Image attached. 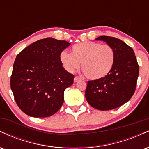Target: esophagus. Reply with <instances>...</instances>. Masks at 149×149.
Masks as SVG:
<instances>
[{"label":"esophagus","instance_id":"1","mask_svg":"<svg viewBox=\"0 0 149 149\" xmlns=\"http://www.w3.org/2000/svg\"><path fill=\"white\" fill-rule=\"evenodd\" d=\"M80 80H81V78H80V77H78V76H76L74 78V82H75V83H76V82L79 81Z\"/></svg>","mask_w":149,"mask_h":149}]
</instances>
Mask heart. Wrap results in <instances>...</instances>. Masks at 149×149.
<instances>
[{
  "instance_id": "obj_1",
  "label": "heart",
  "mask_w": 149,
  "mask_h": 149,
  "mask_svg": "<svg viewBox=\"0 0 149 149\" xmlns=\"http://www.w3.org/2000/svg\"><path fill=\"white\" fill-rule=\"evenodd\" d=\"M59 59L68 72H74L81 63L82 71L85 76L89 79L98 80L111 71L115 55L111 46L88 41L73 45L71 53L62 51Z\"/></svg>"
}]
</instances>
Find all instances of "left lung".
<instances>
[{"mask_svg":"<svg viewBox=\"0 0 149 149\" xmlns=\"http://www.w3.org/2000/svg\"><path fill=\"white\" fill-rule=\"evenodd\" d=\"M95 40H102L111 46L115 59L107 76L88 81L85 98L95 109L111 110L123 105L132 97L139 76V65L132 48L120 39L102 36Z\"/></svg>","mask_w":149,"mask_h":149,"instance_id":"1","label":"left lung"}]
</instances>
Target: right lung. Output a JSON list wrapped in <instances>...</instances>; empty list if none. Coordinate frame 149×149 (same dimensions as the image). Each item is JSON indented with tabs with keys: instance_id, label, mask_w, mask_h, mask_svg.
Wrapping results in <instances>:
<instances>
[{
	"instance_id": "add662e5",
	"label": "right lung",
	"mask_w": 149,
	"mask_h": 149,
	"mask_svg": "<svg viewBox=\"0 0 149 149\" xmlns=\"http://www.w3.org/2000/svg\"><path fill=\"white\" fill-rule=\"evenodd\" d=\"M70 44L47 38L17 54L10 86L17 104L26 115L49 117L60 109L64 90L73 84L75 77L64 69L59 59L60 53Z\"/></svg>"
}]
</instances>
